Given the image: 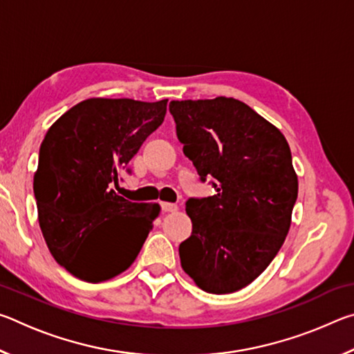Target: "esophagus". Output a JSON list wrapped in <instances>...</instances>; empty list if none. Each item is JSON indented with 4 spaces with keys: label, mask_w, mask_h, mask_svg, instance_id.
<instances>
[{
    "label": "esophagus",
    "mask_w": 354,
    "mask_h": 354,
    "mask_svg": "<svg viewBox=\"0 0 354 354\" xmlns=\"http://www.w3.org/2000/svg\"><path fill=\"white\" fill-rule=\"evenodd\" d=\"M160 207H162V212H175V211H178V206L175 205V203H162Z\"/></svg>",
    "instance_id": "esophagus-1"
}]
</instances>
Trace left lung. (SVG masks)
Wrapping results in <instances>:
<instances>
[{
  "label": "left lung",
  "mask_w": 354,
  "mask_h": 354,
  "mask_svg": "<svg viewBox=\"0 0 354 354\" xmlns=\"http://www.w3.org/2000/svg\"><path fill=\"white\" fill-rule=\"evenodd\" d=\"M183 151L215 195L190 198L192 236L179 245L181 267L215 295L247 287L283 247L298 178L283 133L242 101H171Z\"/></svg>",
  "instance_id": "left-lung-1"
}]
</instances>
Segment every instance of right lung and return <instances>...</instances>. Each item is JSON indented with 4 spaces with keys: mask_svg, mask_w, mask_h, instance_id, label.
<instances>
[{
    "mask_svg": "<svg viewBox=\"0 0 354 354\" xmlns=\"http://www.w3.org/2000/svg\"><path fill=\"white\" fill-rule=\"evenodd\" d=\"M167 101L88 98L48 129L34 175L39 223L53 257L73 277L107 281L140 253L160 207L124 200L112 185L162 124Z\"/></svg>",
    "mask_w": 354,
    "mask_h": 354,
    "instance_id": "add662e5",
    "label": "right lung"
}]
</instances>
